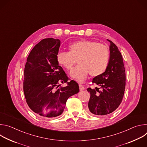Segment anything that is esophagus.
<instances>
[{"label":"esophagus","mask_w":147,"mask_h":147,"mask_svg":"<svg viewBox=\"0 0 147 147\" xmlns=\"http://www.w3.org/2000/svg\"><path fill=\"white\" fill-rule=\"evenodd\" d=\"M79 89H80V91H82V90H84L85 89V88H84V87L82 85L79 84Z\"/></svg>","instance_id":"obj_1"}]
</instances>
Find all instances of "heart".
I'll return each instance as SVG.
<instances>
[{"label":"heart","mask_w":147,"mask_h":147,"mask_svg":"<svg viewBox=\"0 0 147 147\" xmlns=\"http://www.w3.org/2000/svg\"><path fill=\"white\" fill-rule=\"evenodd\" d=\"M69 52H60L57 55L59 65L71 70L76 63L78 65L70 72V76L79 81H84L90 72L92 77L103 74L109 61V51L103 44L96 42L77 40L69 46Z\"/></svg>","instance_id":"b5f03b06"}]
</instances>
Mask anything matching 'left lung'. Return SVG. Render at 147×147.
Segmentation results:
<instances>
[{
    "label": "left lung",
    "mask_w": 147,
    "mask_h": 147,
    "mask_svg": "<svg viewBox=\"0 0 147 147\" xmlns=\"http://www.w3.org/2000/svg\"><path fill=\"white\" fill-rule=\"evenodd\" d=\"M107 40L111 44L108 67L103 74L92 80V82L100 88H87L91 95L88 112L98 116L110 114L119 107L123 100L125 87V73L122 56L113 42Z\"/></svg>",
    "instance_id": "8db88e82"
}]
</instances>
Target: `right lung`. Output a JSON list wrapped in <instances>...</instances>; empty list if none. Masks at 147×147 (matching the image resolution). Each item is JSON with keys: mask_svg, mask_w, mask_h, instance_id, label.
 <instances>
[{"mask_svg": "<svg viewBox=\"0 0 147 147\" xmlns=\"http://www.w3.org/2000/svg\"><path fill=\"white\" fill-rule=\"evenodd\" d=\"M60 40L53 38L40 40L30 52L26 63L23 90L26 102L36 114L47 118L60 115L67 99L79 92L73 80L66 87H58L67 82L68 77L59 66L57 55Z\"/></svg>", "mask_w": 147, "mask_h": 147, "instance_id": "add662e5", "label": "right lung"}]
</instances>
